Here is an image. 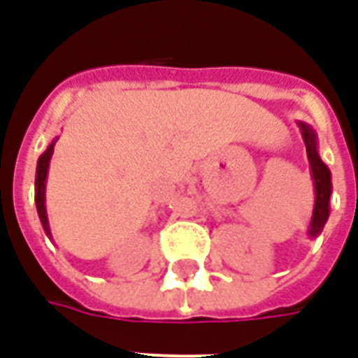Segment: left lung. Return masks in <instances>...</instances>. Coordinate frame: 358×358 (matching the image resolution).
Returning <instances> with one entry per match:
<instances>
[{"instance_id":"obj_1","label":"left lung","mask_w":358,"mask_h":358,"mask_svg":"<svg viewBox=\"0 0 358 358\" xmlns=\"http://www.w3.org/2000/svg\"><path fill=\"white\" fill-rule=\"evenodd\" d=\"M300 133L306 144L308 161H310V174L313 180V189H315V204H313L312 222L308 227V236L315 238L323 231L324 223L329 220L331 214V195H332V182H331V171L324 165L317 152V135L313 131L312 125L306 122H299Z\"/></svg>"}]
</instances>
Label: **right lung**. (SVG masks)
Listing matches in <instances>:
<instances>
[{
    "mask_svg": "<svg viewBox=\"0 0 358 358\" xmlns=\"http://www.w3.org/2000/svg\"><path fill=\"white\" fill-rule=\"evenodd\" d=\"M58 141V136L48 144V148L41 154L37 161V173H35V204H37V214H39L41 225L45 229L48 238H52L50 225H48V215H46V176H48V167H50V157L54 154V144Z\"/></svg>",
    "mask_w": 358,
    "mask_h": 358,
    "instance_id": "add662e5",
    "label": "right lung"
}]
</instances>
